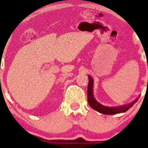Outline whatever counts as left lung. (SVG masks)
Returning a JSON list of instances; mask_svg holds the SVG:
<instances>
[{
	"mask_svg": "<svg viewBox=\"0 0 148 148\" xmlns=\"http://www.w3.org/2000/svg\"><path fill=\"white\" fill-rule=\"evenodd\" d=\"M89 79V83L88 86V101L90 106L92 108H93L95 111H98L99 113H102V114L106 115H114L116 113H125L127 111H128L130 108L133 106V105L138 101V98H136L134 101L129 104L123 105L117 107H108L103 106L101 103L98 102L97 99L95 98L93 95V79L90 76H88Z\"/></svg>",
	"mask_w": 148,
	"mask_h": 148,
	"instance_id": "8db88e82",
	"label": "left lung"
}]
</instances>
